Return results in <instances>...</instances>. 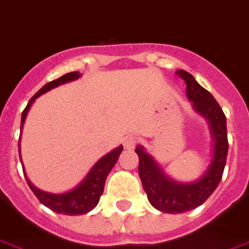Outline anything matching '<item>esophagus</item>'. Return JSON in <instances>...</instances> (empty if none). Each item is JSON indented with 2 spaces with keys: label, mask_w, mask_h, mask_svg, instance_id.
Returning a JSON list of instances; mask_svg holds the SVG:
<instances>
[{
  "label": "esophagus",
  "mask_w": 249,
  "mask_h": 249,
  "mask_svg": "<svg viewBox=\"0 0 249 249\" xmlns=\"http://www.w3.org/2000/svg\"><path fill=\"white\" fill-rule=\"evenodd\" d=\"M138 142L139 139L137 138V137H134V135H129V137H126V138L124 139V148L133 149L135 145L138 144Z\"/></svg>",
  "instance_id": "esophagus-1"
}]
</instances>
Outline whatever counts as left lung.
<instances>
[{
	"label": "left lung",
	"mask_w": 249,
	"mask_h": 249,
	"mask_svg": "<svg viewBox=\"0 0 249 249\" xmlns=\"http://www.w3.org/2000/svg\"><path fill=\"white\" fill-rule=\"evenodd\" d=\"M175 74L187 84V96L192 101L195 110L209 120L215 145L209 170L199 180L189 184L171 180L142 147L138 145L135 148L139 157V178L149 203L159 211L166 213H181L196 209L213 193L223 178L229 148L226 118L217 101L209 90L199 86L189 72L178 70Z\"/></svg>",
	"instance_id": "8db88e82"
}]
</instances>
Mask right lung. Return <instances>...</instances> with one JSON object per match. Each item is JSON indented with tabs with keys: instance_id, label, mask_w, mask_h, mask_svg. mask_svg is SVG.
<instances>
[{
	"instance_id": "1",
	"label": "right lung",
	"mask_w": 249,
	"mask_h": 249,
	"mask_svg": "<svg viewBox=\"0 0 249 249\" xmlns=\"http://www.w3.org/2000/svg\"><path fill=\"white\" fill-rule=\"evenodd\" d=\"M80 76L78 71L68 72L65 75H62L61 78L52 80V82L47 83L46 86H43L34 94L30 101L28 102L26 107L24 108L23 114H21V125L20 129H23L24 121H25L26 114L29 111L30 106L33 105L36 98L43 94L47 90L52 89L54 87L64 84V83L71 82L75 80ZM20 147V144H19ZM121 151H123V145H119L118 148H115L114 151H111L110 153H107L106 156H104L101 160H98L96 165L90 169L86 179L79 184L78 187L74 188L72 191L68 192V193H62V195H52V193H47V192L39 191L38 188H36L33 184L30 183L26 179V183L29 185L36 197L39 199L42 205L48 207L52 211L57 212V213H64V215H84L87 212L92 211L97 206L98 201H100L101 196L104 193L105 183H106V178L111 169L114 167V165L118 161L119 156H120ZM21 160V159H20Z\"/></svg>"
}]
</instances>
